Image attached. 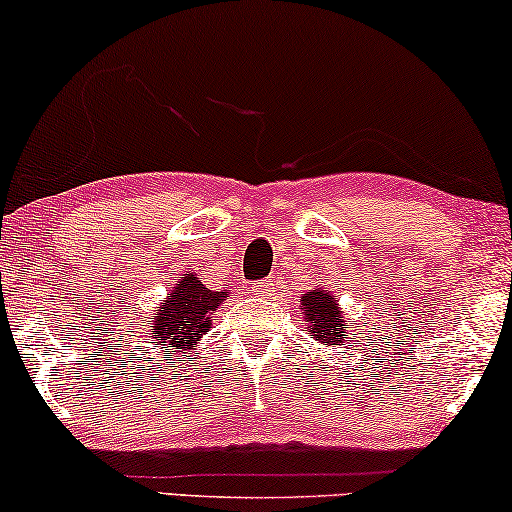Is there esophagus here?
Masks as SVG:
<instances>
[{
  "mask_svg": "<svg viewBox=\"0 0 512 512\" xmlns=\"http://www.w3.org/2000/svg\"><path fill=\"white\" fill-rule=\"evenodd\" d=\"M270 291H272L270 282H254V284H251V293H254V296H268Z\"/></svg>",
  "mask_w": 512,
  "mask_h": 512,
  "instance_id": "esophagus-1",
  "label": "esophagus"
}]
</instances>
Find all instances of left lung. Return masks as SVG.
Instances as JSON below:
<instances>
[{
  "label": "left lung",
  "mask_w": 512,
  "mask_h": 512,
  "mask_svg": "<svg viewBox=\"0 0 512 512\" xmlns=\"http://www.w3.org/2000/svg\"><path fill=\"white\" fill-rule=\"evenodd\" d=\"M307 319V328L314 333V338L319 342H328V345H338L345 335V324H342V314L335 303L333 293L326 291H310L303 293V303H300Z\"/></svg>",
  "instance_id": "1"
}]
</instances>
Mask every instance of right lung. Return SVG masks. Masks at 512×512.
Wrapping results in <instances>:
<instances>
[{"label": "right lung", "instance_id": "right-lung-1", "mask_svg": "<svg viewBox=\"0 0 512 512\" xmlns=\"http://www.w3.org/2000/svg\"><path fill=\"white\" fill-rule=\"evenodd\" d=\"M223 298H228L226 291H209L198 277L188 275L184 282L174 286V291L158 310V317H153L146 328V335L158 345L167 342V347L186 356L188 349L200 340V335L209 331L212 314Z\"/></svg>", "mask_w": 512, "mask_h": 512}]
</instances>
